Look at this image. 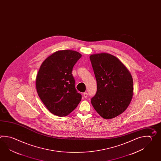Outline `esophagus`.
Returning <instances> with one entry per match:
<instances>
[{"label": "esophagus", "mask_w": 161, "mask_h": 161, "mask_svg": "<svg viewBox=\"0 0 161 161\" xmlns=\"http://www.w3.org/2000/svg\"><path fill=\"white\" fill-rule=\"evenodd\" d=\"M83 95H84V98H86L87 96H88V93H87V92H84V93H83Z\"/></svg>", "instance_id": "esophagus-1"}]
</instances>
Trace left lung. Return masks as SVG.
Masks as SVG:
<instances>
[{
	"instance_id": "left-lung-1",
	"label": "left lung",
	"mask_w": 161,
	"mask_h": 161,
	"mask_svg": "<svg viewBox=\"0 0 161 161\" xmlns=\"http://www.w3.org/2000/svg\"><path fill=\"white\" fill-rule=\"evenodd\" d=\"M89 58L97 81V92L91 103L102 118H114L125 111L131 102V75L117 57L109 53L94 54Z\"/></svg>"
}]
</instances>
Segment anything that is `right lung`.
I'll return each instance as SVG.
<instances>
[{"label": "right lung", "instance_id": "add662e5", "mask_svg": "<svg viewBox=\"0 0 161 161\" xmlns=\"http://www.w3.org/2000/svg\"><path fill=\"white\" fill-rule=\"evenodd\" d=\"M81 57L70 50H58L43 62L36 77L38 95L51 113L66 116L75 109L81 100L75 89L72 72Z\"/></svg>", "mask_w": 161, "mask_h": 161}]
</instances>
